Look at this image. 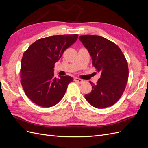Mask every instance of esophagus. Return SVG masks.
Instances as JSON below:
<instances>
[{
    "label": "esophagus",
    "instance_id": "1",
    "mask_svg": "<svg viewBox=\"0 0 148 148\" xmlns=\"http://www.w3.org/2000/svg\"><path fill=\"white\" fill-rule=\"evenodd\" d=\"M74 81L78 83H82L83 82V81L82 79H79V78H74Z\"/></svg>",
    "mask_w": 148,
    "mask_h": 148
}]
</instances>
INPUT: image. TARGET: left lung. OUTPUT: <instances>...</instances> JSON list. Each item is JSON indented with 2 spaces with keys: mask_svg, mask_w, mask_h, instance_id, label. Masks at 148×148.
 Returning a JSON list of instances; mask_svg holds the SVG:
<instances>
[{
  "mask_svg": "<svg viewBox=\"0 0 148 148\" xmlns=\"http://www.w3.org/2000/svg\"><path fill=\"white\" fill-rule=\"evenodd\" d=\"M91 55L92 65L101 77L92 86L86 100L93 107L103 109L115 104L123 93L128 78L127 61L119 47L104 37L82 35L79 37Z\"/></svg>",
  "mask_w": 148,
  "mask_h": 148,
  "instance_id": "8db88e82",
  "label": "left lung"
}]
</instances>
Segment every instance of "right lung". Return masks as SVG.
I'll return each mask as SVG.
<instances>
[{"label":"right lung","mask_w":148,"mask_h":148,"mask_svg":"<svg viewBox=\"0 0 148 148\" xmlns=\"http://www.w3.org/2000/svg\"><path fill=\"white\" fill-rule=\"evenodd\" d=\"M78 37L75 34L41 38L25 51L21 63V84L26 95L34 104L50 107L64 96L67 86L73 78L67 75L55 77L53 68Z\"/></svg>","instance_id":"1"}]
</instances>
